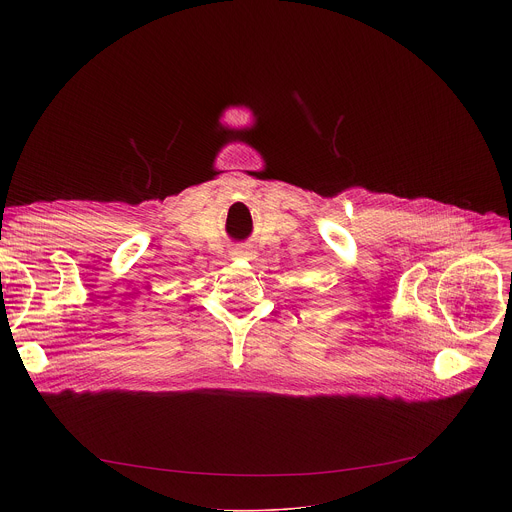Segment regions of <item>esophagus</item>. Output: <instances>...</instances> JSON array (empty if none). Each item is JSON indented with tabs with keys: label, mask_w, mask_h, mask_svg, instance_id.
Returning a JSON list of instances; mask_svg holds the SVG:
<instances>
[{
	"label": "esophagus",
	"mask_w": 512,
	"mask_h": 512,
	"mask_svg": "<svg viewBox=\"0 0 512 512\" xmlns=\"http://www.w3.org/2000/svg\"><path fill=\"white\" fill-rule=\"evenodd\" d=\"M231 255L233 259H253V251L249 247H237Z\"/></svg>",
	"instance_id": "34e87169"
}]
</instances>
